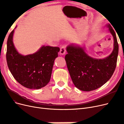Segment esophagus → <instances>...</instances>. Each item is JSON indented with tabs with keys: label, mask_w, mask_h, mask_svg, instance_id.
Returning <instances> with one entry per match:
<instances>
[{
	"label": "esophagus",
	"mask_w": 124,
	"mask_h": 124,
	"mask_svg": "<svg viewBox=\"0 0 124 124\" xmlns=\"http://www.w3.org/2000/svg\"><path fill=\"white\" fill-rule=\"evenodd\" d=\"M66 53V47L65 46H62L60 48V54L61 55H64Z\"/></svg>",
	"instance_id": "obj_1"
}]
</instances>
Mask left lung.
Returning <instances> with one entry per match:
<instances>
[{"label":"left lung","mask_w":124,"mask_h":124,"mask_svg":"<svg viewBox=\"0 0 124 124\" xmlns=\"http://www.w3.org/2000/svg\"><path fill=\"white\" fill-rule=\"evenodd\" d=\"M107 26L114 39V48L108 57L97 59L89 56L84 48L70 44L66 48L65 59L68 70L75 86L83 91L97 89L112 76L116 66L118 45L116 36L110 24Z\"/></svg>","instance_id":"1"}]
</instances>
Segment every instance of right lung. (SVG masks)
I'll list each match as a JSON object with an SVG mask.
<instances>
[{
    "mask_svg": "<svg viewBox=\"0 0 124 124\" xmlns=\"http://www.w3.org/2000/svg\"><path fill=\"white\" fill-rule=\"evenodd\" d=\"M14 29L7 41L6 58L10 72L16 80L27 88L39 89L44 87L50 81L54 60L58 56L60 48L43 46L33 54L23 55L14 47Z\"/></svg>",
    "mask_w": 124,
    "mask_h": 124,
    "instance_id": "add662e5",
    "label": "right lung"
}]
</instances>
